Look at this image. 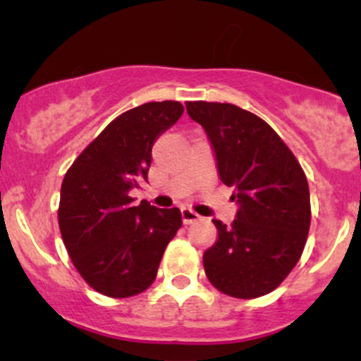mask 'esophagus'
<instances>
[{
	"label": "esophagus",
	"instance_id": "34e87169",
	"mask_svg": "<svg viewBox=\"0 0 361 361\" xmlns=\"http://www.w3.org/2000/svg\"><path fill=\"white\" fill-rule=\"evenodd\" d=\"M181 219H183V224L188 226V224L198 222L202 217L197 212H193L192 209H188V207H183V209H181Z\"/></svg>",
	"mask_w": 361,
	"mask_h": 361
}]
</instances>
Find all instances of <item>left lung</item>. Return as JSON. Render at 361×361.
I'll list each match as a JSON object with an SVG mask.
<instances>
[{"mask_svg":"<svg viewBox=\"0 0 361 361\" xmlns=\"http://www.w3.org/2000/svg\"><path fill=\"white\" fill-rule=\"evenodd\" d=\"M207 132L224 185L239 205L234 222L214 219L217 241L204 252L207 279L235 299L267 295L300 259L310 227L307 178L263 118L231 103L188 102Z\"/></svg>","mask_w":361,"mask_h":361,"instance_id":"left-lung-1","label":"left lung"}]
</instances>
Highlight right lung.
I'll use <instances>...</instances> for the list:
<instances>
[{"label":"right lung","instance_id":"right-lung-1","mask_svg":"<svg viewBox=\"0 0 361 361\" xmlns=\"http://www.w3.org/2000/svg\"><path fill=\"white\" fill-rule=\"evenodd\" d=\"M180 102H151L126 111L102 130L61 186L59 229L86 283L114 299L137 295L154 281L181 212L134 207L130 190L147 181L156 139L183 115Z\"/></svg>","mask_w":361,"mask_h":361}]
</instances>
